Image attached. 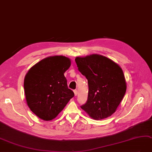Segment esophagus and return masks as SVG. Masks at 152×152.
Instances as JSON below:
<instances>
[{
	"mask_svg": "<svg viewBox=\"0 0 152 152\" xmlns=\"http://www.w3.org/2000/svg\"><path fill=\"white\" fill-rule=\"evenodd\" d=\"M74 93H75V96H77V93H78L77 90H76V89H75V90H74Z\"/></svg>",
	"mask_w": 152,
	"mask_h": 152,
	"instance_id": "1",
	"label": "esophagus"
}]
</instances>
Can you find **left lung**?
Returning <instances> with one entry per match:
<instances>
[{"mask_svg": "<svg viewBox=\"0 0 152 152\" xmlns=\"http://www.w3.org/2000/svg\"><path fill=\"white\" fill-rule=\"evenodd\" d=\"M75 61L78 70L88 80L89 87L86 103L81 108L94 120L106 118L113 115L126 90L121 67L98 54L77 57Z\"/></svg>", "mask_w": 152, "mask_h": 152, "instance_id": "obj_1", "label": "left lung"}]
</instances>
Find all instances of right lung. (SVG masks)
Wrapping results in <instances>:
<instances>
[{
	"mask_svg": "<svg viewBox=\"0 0 152 152\" xmlns=\"http://www.w3.org/2000/svg\"><path fill=\"white\" fill-rule=\"evenodd\" d=\"M70 65V59L65 56H51L39 61L26 74L24 82L26 102L41 119L55 118L74 97L64 75Z\"/></svg>",
	"mask_w": 152,
	"mask_h": 152,
	"instance_id": "right-lung-1",
	"label": "right lung"
}]
</instances>
